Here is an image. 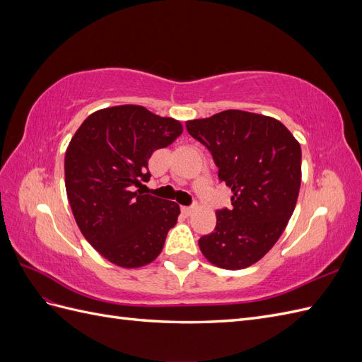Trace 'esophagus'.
I'll list each match as a JSON object with an SVG mask.
<instances>
[{
  "mask_svg": "<svg viewBox=\"0 0 362 362\" xmlns=\"http://www.w3.org/2000/svg\"><path fill=\"white\" fill-rule=\"evenodd\" d=\"M196 208H198V205H196V204H193V205H190V206H181V210H182V213L184 214H192L194 210H196Z\"/></svg>",
  "mask_w": 362,
  "mask_h": 362,
  "instance_id": "34e87169",
  "label": "esophagus"
}]
</instances>
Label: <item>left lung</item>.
I'll list each match as a JSON object with an SVG mask.
<instances>
[{
    "mask_svg": "<svg viewBox=\"0 0 362 362\" xmlns=\"http://www.w3.org/2000/svg\"><path fill=\"white\" fill-rule=\"evenodd\" d=\"M211 152L218 180L233 192V210L216 211L214 233L199 238L211 264L240 270L275 246L294 211L302 181L299 141L278 119L225 110L185 122Z\"/></svg>",
    "mask_w": 362,
    "mask_h": 362,
    "instance_id": "8db88e82",
    "label": "left lung"
}]
</instances>
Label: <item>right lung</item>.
<instances>
[{
    "instance_id": "1",
    "label": "right lung",
    "mask_w": 362,
    "mask_h": 362,
    "mask_svg": "<svg viewBox=\"0 0 362 362\" xmlns=\"http://www.w3.org/2000/svg\"><path fill=\"white\" fill-rule=\"evenodd\" d=\"M182 133L180 120L141 105L101 108L75 131L64 156V184L81 234L124 269H139L163 250L180 216L177 202L144 194L148 160Z\"/></svg>"
}]
</instances>
